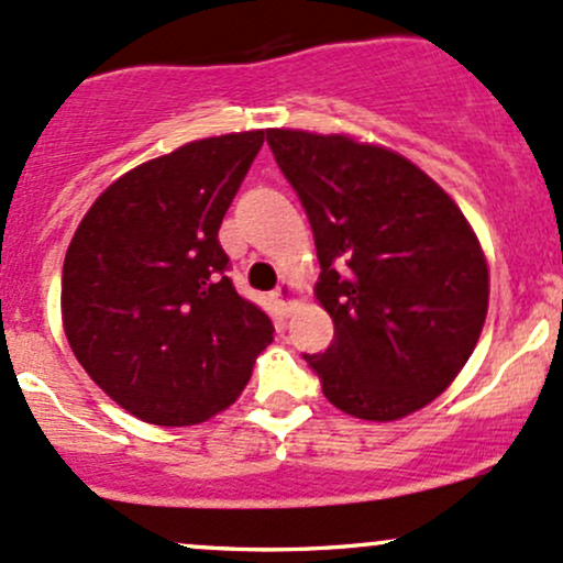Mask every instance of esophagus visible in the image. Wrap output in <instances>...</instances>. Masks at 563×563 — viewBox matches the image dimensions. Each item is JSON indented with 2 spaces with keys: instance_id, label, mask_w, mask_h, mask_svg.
Instances as JSON below:
<instances>
[{
  "instance_id": "esophagus-1",
  "label": "esophagus",
  "mask_w": 563,
  "mask_h": 563,
  "mask_svg": "<svg viewBox=\"0 0 563 563\" xmlns=\"http://www.w3.org/2000/svg\"><path fill=\"white\" fill-rule=\"evenodd\" d=\"M275 296H277V301H280V307L291 310L294 301H296V288L291 286V283H280V286L275 288Z\"/></svg>"
}]
</instances>
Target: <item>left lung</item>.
Returning <instances> with one entry per match:
<instances>
[{"mask_svg":"<svg viewBox=\"0 0 563 563\" xmlns=\"http://www.w3.org/2000/svg\"><path fill=\"white\" fill-rule=\"evenodd\" d=\"M310 219L314 296L333 342L305 355L336 409L393 422L438 398L473 355L489 267L452 197L385 146L350 135L267 131Z\"/></svg>","mask_w":563,"mask_h":563,"instance_id":"left-lung-1","label":"left lung"}]
</instances>
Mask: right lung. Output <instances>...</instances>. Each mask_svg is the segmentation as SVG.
<instances>
[{
	"instance_id": "add662e5",
	"label": "right lung",
	"mask_w": 563,
	"mask_h": 563,
	"mask_svg": "<svg viewBox=\"0 0 563 563\" xmlns=\"http://www.w3.org/2000/svg\"><path fill=\"white\" fill-rule=\"evenodd\" d=\"M264 131L191 141L128 170L79 221L60 312L71 352L114 404L187 428L238 400L272 320L234 291L219 227Z\"/></svg>"
}]
</instances>
